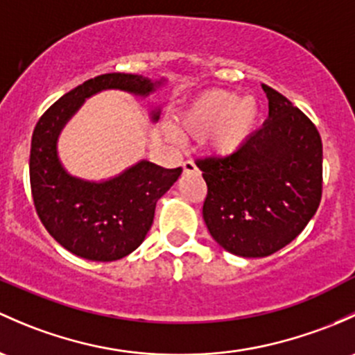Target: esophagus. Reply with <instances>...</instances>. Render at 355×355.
Segmentation results:
<instances>
[{"mask_svg":"<svg viewBox=\"0 0 355 355\" xmlns=\"http://www.w3.org/2000/svg\"><path fill=\"white\" fill-rule=\"evenodd\" d=\"M184 171H185V173H196V171H197L196 163H193L192 159H187V162H184Z\"/></svg>","mask_w":355,"mask_h":355,"instance_id":"esophagus-1","label":"esophagus"}]
</instances>
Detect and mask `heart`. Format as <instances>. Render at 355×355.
<instances>
[{"label":"heart","mask_w":355,"mask_h":355,"mask_svg":"<svg viewBox=\"0 0 355 355\" xmlns=\"http://www.w3.org/2000/svg\"><path fill=\"white\" fill-rule=\"evenodd\" d=\"M262 124V107L255 96L227 89H209L189 103L177 119V128L190 137H206V146L218 158H230L243 148ZM168 136L175 137L173 130Z\"/></svg>","instance_id":"b5f03b06"}]
</instances>
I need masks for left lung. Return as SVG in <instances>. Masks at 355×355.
Returning a JSON list of instances; mask_svg holds the SVG:
<instances>
[{
  "label": "left lung",
  "instance_id": "obj_1",
  "mask_svg": "<svg viewBox=\"0 0 355 355\" xmlns=\"http://www.w3.org/2000/svg\"><path fill=\"white\" fill-rule=\"evenodd\" d=\"M262 88L268 117L243 151L197 159L207 184L202 216L209 233L226 252L245 259L289 245L322 200L320 132L277 89Z\"/></svg>",
  "mask_w": 355,
  "mask_h": 355
}]
</instances>
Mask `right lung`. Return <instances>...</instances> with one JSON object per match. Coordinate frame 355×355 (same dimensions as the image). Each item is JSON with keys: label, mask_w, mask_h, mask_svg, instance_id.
Segmentation results:
<instances>
[{"label": "right lung", "mask_w": 355, "mask_h": 355, "mask_svg": "<svg viewBox=\"0 0 355 355\" xmlns=\"http://www.w3.org/2000/svg\"><path fill=\"white\" fill-rule=\"evenodd\" d=\"M165 81L141 74H100L62 95L33 129L30 187L37 214L51 236L81 259L114 262L132 253L153 225L156 202L178 180L182 168L170 170L141 159L109 180H83L62 166L59 134L85 100L103 89L149 96ZM159 112V107L151 110L153 122Z\"/></svg>", "instance_id": "1"}]
</instances>
